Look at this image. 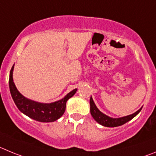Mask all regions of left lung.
I'll use <instances>...</instances> for the list:
<instances>
[{
	"mask_svg": "<svg viewBox=\"0 0 156 156\" xmlns=\"http://www.w3.org/2000/svg\"><path fill=\"white\" fill-rule=\"evenodd\" d=\"M90 102L91 115L92 116L94 120L96 122H98V123H99V124H101V125L108 127H114L123 125V124L126 123L127 122H128L129 120H132L134 116H137V115L140 113V111H141V109H142V107H141V109H138V110L136 111L135 113H134L133 114L128 115V116H123V117H120V118H112V117H109V116H106V114L102 113V112L96 107L95 102H94L93 99H92V96H91L90 102Z\"/></svg>",
	"mask_w": 156,
	"mask_h": 156,
	"instance_id": "left-lung-1",
	"label": "left lung"
}]
</instances>
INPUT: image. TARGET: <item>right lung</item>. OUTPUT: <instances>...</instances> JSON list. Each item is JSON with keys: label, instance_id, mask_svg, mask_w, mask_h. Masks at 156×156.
<instances>
[{"label": "right lung", "instance_id": "add662e5", "mask_svg": "<svg viewBox=\"0 0 156 156\" xmlns=\"http://www.w3.org/2000/svg\"><path fill=\"white\" fill-rule=\"evenodd\" d=\"M12 66L9 75V88L11 95L18 109L30 118L40 122H54L58 120L65 111L66 102L77 92V88L70 92L61 100L51 103H41L27 99L18 91L13 81Z\"/></svg>", "mask_w": 156, "mask_h": 156}]
</instances>
